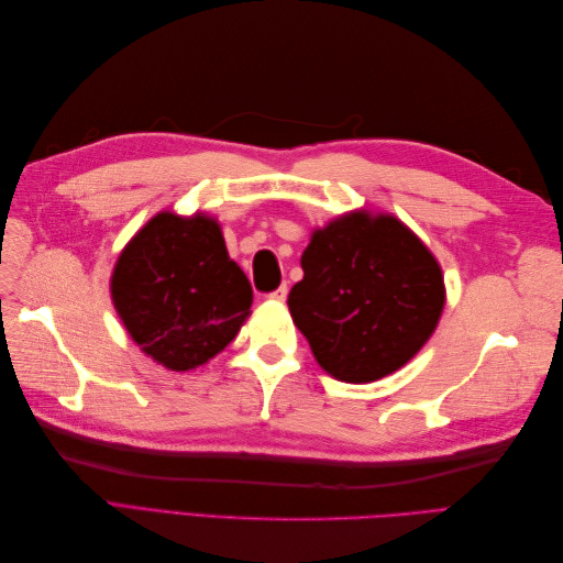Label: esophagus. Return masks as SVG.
Here are the masks:
<instances>
[{
	"instance_id": "1",
	"label": "esophagus",
	"mask_w": 563,
	"mask_h": 563,
	"mask_svg": "<svg viewBox=\"0 0 563 563\" xmlns=\"http://www.w3.org/2000/svg\"><path fill=\"white\" fill-rule=\"evenodd\" d=\"M286 296H288V288H286V284H282V286L275 288V291H272L267 298H269V300H277V302H284Z\"/></svg>"
}]
</instances>
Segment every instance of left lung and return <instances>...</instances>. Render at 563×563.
<instances>
[{"label": "left lung", "mask_w": 563, "mask_h": 563, "mask_svg": "<svg viewBox=\"0 0 563 563\" xmlns=\"http://www.w3.org/2000/svg\"><path fill=\"white\" fill-rule=\"evenodd\" d=\"M288 310L314 360L345 383L411 362L434 333L446 288L430 249L387 213H345L312 232Z\"/></svg>", "instance_id": "obj_1"}]
</instances>
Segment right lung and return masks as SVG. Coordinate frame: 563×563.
Segmentation results:
<instances>
[{"label":"right lung","instance_id":"add662e5","mask_svg":"<svg viewBox=\"0 0 563 563\" xmlns=\"http://www.w3.org/2000/svg\"><path fill=\"white\" fill-rule=\"evenodd\" d=\"M135 345L172 371L223 352L249 317L253 291L230 261L218 220L162 211L126 244L110 282Z\"/></svg>","mask_w":563,"mask_h":563}]
</instances>
